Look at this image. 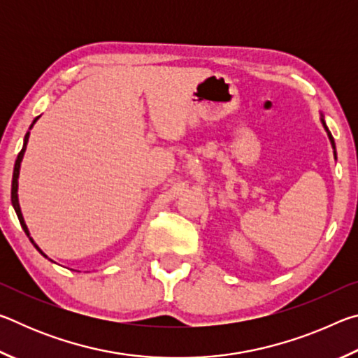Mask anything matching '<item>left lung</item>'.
Instances as JSON below:
<instances>
[{"label":"left lung","instance_id":"1","mask_svg":"<svg viewBox=\"0 0 358 358\" xmlns=\"http://www.w3.org/2000/svg\"><path fill=\"white\" fill-rule=\"evenodd\" d=\"M320 123H322L324 129H325V132H327V136H329V141H330V143H331V148H333V156H335V159H336V145H335V141H333V136H331V132L329 131V128H327V124H325V120H324V115H322V113H320Z\"/></svg>","mask_w":358,"mask_h":358}]
</instances>
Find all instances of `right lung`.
<instances>
[{
  "label": "right lung",
  "instance_id": "obj_1",
  "mask_svg": "<svg viewBox=\"0 0 358 358\" xmlns=\"http://www.w3.org/2000/svg\"><path fill=\"white\" fill-rule=\"evenodd\" d=\"M41 117V115H39ZM39 117H36L34 120H33V123H31V126H29V129L33 128L34 126V123L36 121L39 120ZM29 129H28V132L25 134V138H23V147H22V151L19 153V156H17V159H15V166H14V173H12V187H10V202H12V207H14V210H15V213H17V217H19V221H20V226H22V229L25 230V234L28 235V238H29V241H31V243L34 245V248L36 250H38L42 256L44 257H47L44 252H42V250L41 248L34 243V240L31 238V235H29V230H28V227H27V224H25V220H23V215H22V210H20V203H19V175H20V164H22V159H23V155H25V151H27V143H28V138H29Z\"/></svg>",
  "mask_w": 358,
  "mask_h": 358
}]
</instances>
